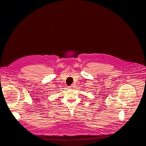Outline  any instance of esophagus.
<instances>
[{
	"instance_id": "esophagus-1",
	"label": "esophagus",
	"mask_w": 146,
	"mask_h": 146,
	"mask_svg": "<svg viewBox=\"0 0 146 146\" xmlns=\"http://www.w3.org/2000/svg\"><path fill=\"white\" fill-rule=\"evenodd\" d=\"M68 88H70V89H72V88H74V85H72L71 86H70V87H68Z\"/></svg>"
}]
</instances>
